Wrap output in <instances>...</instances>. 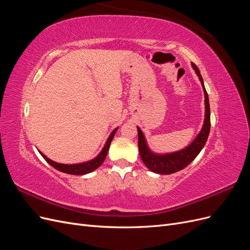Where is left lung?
<instances>
[{
	"instance_id": "8db88e82",
	"label": "left lung",
	"mask_w": 250,
	"mask_h": 250,
	"mask_svg": "<svg viewBox=\"0 0 250 250\" xmlns=\"http://www.w3.org/2000/svg\"><path fill=\"white\" fill-rule=\"evenodd\" d=\"M193 69L195 70L199 80L201 81V85L204 92V102H206V118H204V123L201 131L196 137V139L183 150L176 151L173 153L167 154H156L153 153L148 148L146 143L145 137L142 132V130L138 127V133H139V150L140 155L143 163L145 164L146 167L154 173L157 174H172L177 171L185 169L188 165H190L195 158L199 154L202 148L206 145L208 141L209 129H210V110H209V102H208V96L203 84V79L201 77V74L198 70L197 65L192 62Z\"/></svg>"
}]
</instances>
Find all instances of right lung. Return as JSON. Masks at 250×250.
Masks as SVG:
<instances>
[{
  "label": "right lung",
  "instance_id": "right-lung-1",
  "mask_svg": "<svg viewBox=\"0 0 250 250\" xmlns=\"http://www.w3.org/2000/svg\"><path fill=\"white\" fill-rule=\"evenodd\" d=\"M117 130H118V128H116V129L110 133L109 138L107 139V142H106V144H105V146L102 149L101 152L98 154V156H96L94 160L89 161V162L81 163V164H74V165L58 164L56 162H53L52 160H50V158H48L46 155H43L41 151H40V153L42 154V156L44 158V160H46V162L48 164H50L53 168H55L56 170H58L60 172H63L66 174H72V175H84V174L95 171L97 168H99L100 166L103 164L105 157H106V155H107L110 143H111L113 137H115V133Z\"/></svg>",
  "mask_w": 250,
  "mask_h": 250
}]
</instances>
